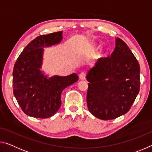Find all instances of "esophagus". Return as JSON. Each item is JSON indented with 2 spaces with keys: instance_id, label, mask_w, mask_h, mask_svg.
<instances>
[{
  "instance_id": "1",
  "label": "esophagus",
  "mask_w": 152,
  "mask_h": 152,
  "mask_svg": "<svg viewBox=\"0 0 152 152\" xmlns=\"http://www.w3.org/2000/svg\"><path fill=\"white\" fill-rule=\"evenodd\" d=\"M79 77L80 80H85L86 79V74L84 72H82L80 74Z\"/></svg>"
}]
</instances>
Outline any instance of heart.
Instances as JSON below:
<instances>
[{
    "mask_svg": "<svg viewBox=\"0 0 152 152\" xmlns=\"http://www.w3.org/2000/svg\"><path fill=\"white\" fill-rule=\"evenodd\" d=\"M101 55H102V53H101Z\"/></svg>",
    "mask_w": 152,
    "mask_h": 152,
    "instance_id": "1",
    "label": "heart"
}]
</instances>
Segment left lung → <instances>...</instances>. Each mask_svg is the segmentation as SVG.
Masks as SVG:
<instances>
[{"label": "left lung", "mask_w": 152, "mask_h": 152, "mask_svg": "<svg viewBox=\"0 0 152 152\" xmlns=\"http://www.w3.org/2000/svg\"><path fill=\"white\" fill-rule=\"evenodd\" d=\"M110 56L99 60L86 77L88 110L102 120L126 114L140 92V64L127 45L116 38Z\"/></svg>", "instance_id": "8db88e82"}]
</instances>
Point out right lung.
Here are the masks:
<instances>
[{
	"mask_svg": "<svg viewBox=\"0 0 152 152\" xmlns=\"http://www.w3.org/2000/svg\"><path fill=\"white\" fill-rule=\"evenodd\" d=\"M63 31L38 36L20 53L14 66L12 87L19 106L28 116L48 118L61 106V94L78 80L76 73L49 77L42 70L44 48L59 44Z\"/></svg>",
	"mask_w": 152,
	"mask_h": 152,
	"instance_id": "right-lung-1",
	"label": "right lung"
}]
</instances>
